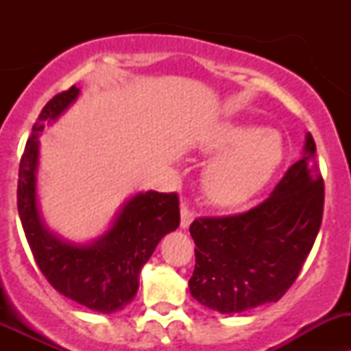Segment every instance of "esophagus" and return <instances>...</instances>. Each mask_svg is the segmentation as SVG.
<instances>
[{
  "mask_svg": "<svg viewBox=\"0 0 351 351\" xmlns=\"http://www.w3.org/2000/svg\"><path fill=\"white\" fill-rule=\"evenodd\" d=\"M193 219H195V215L190 210L189 205L182 204V229H189L190 224L193 222Z\"/></svg>",
  "mask_w": 351,
  "mask_h": 351,
  "instance_id": "obj_1",
  "label": "esophagus"
}]
</instances>
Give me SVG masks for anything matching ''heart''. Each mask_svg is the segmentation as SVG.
Returning <instances> with one entry per match:
<instances>
[{
    "instance_id": "1",
    "label": "heart",
    "mask_w": 351,
    "mask_h": 351,
    "mask_svg": "<svg viewBox=\"0 0 351 351\" xmlns=\"http://www.w3.org/2000/svg\"><path fill=\"white\" fill-rule=\"evenodd\" d=\"M204 151L221 153L202 173V190L217 207H236L268 183L282 159V139L275 130L226 122L204 141Z\"/></svg>"
}]
</instances>
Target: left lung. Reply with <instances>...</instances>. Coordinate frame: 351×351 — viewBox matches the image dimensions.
Wrapping results in <instances>:
<instances>
[{
    "label": "left lung",
    "instance_id": "left-lung-1",
    "mask_svg": "<svg viewBox=\"0 0 351 351\" xmlns=\"http://www.w3.org/2000/svg\"><path fill=\"white\" fill-rule=\"evenodd\" d=\"M323 207L316 144L307 132L302 158L263 204L232 217L197 219L190 226L197 246L189 282L193 299L221 314L277 302L313 250Z\"/></svg>",
    "mask_w": 351,
    "mask_h": 351
}]
</instances>
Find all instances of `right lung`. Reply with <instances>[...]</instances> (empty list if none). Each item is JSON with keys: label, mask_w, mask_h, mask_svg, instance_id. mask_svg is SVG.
<instances>
[{"label": "right lung", "mask_w": 351, "mask_h": 351, "mask_svg": "<svg viewBox=\"0 0 351 351\" xmlns=\"http://www.w3.org/2000/svg\"><path fill=\"white\" fill-rule=\"evenodd\" d=\"M80 97L71 86L42 108L25 146L19 173V214L32 254L59 293L101 314L123 309L139 290V274L159 241L180 226L176 193L137 192L127 198L108 228L90 241H71L47 228L38 207V165L45 125Z\"/></svg>", "instance_id": "add662e5"}]
</instances>
